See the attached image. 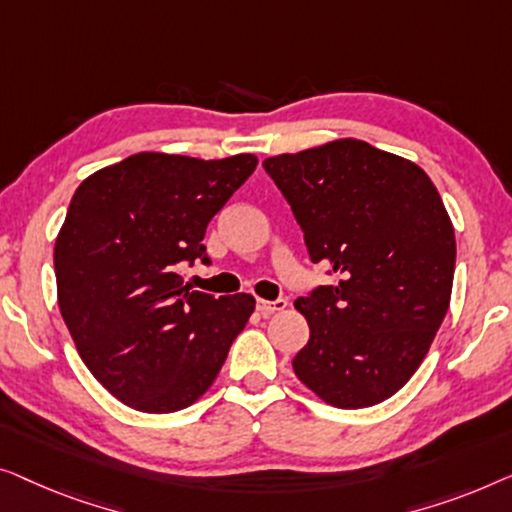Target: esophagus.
Wrapping results in <instances>:
<instances>
[{
  "mask_svg": "<svg viewBox=\"0 0 512 512\" xmlns=\"http://www.w3.org/2000/svg\"><path fill=\"white\" fill-rule=\"evenodd\" d=\"M287 308V301L285 299H278V301H266V299H259L257 301V311L259 315H264V318H269L273 313H280Z\"/></svg>",
  "mask_w": 512,
  "mask_h": 512,
  "instance_id": "esophagus-1",
  "label": "esophagus"
}]
</instances>
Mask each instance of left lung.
Listing matches in <instances>:
<instances>
[{
  "label": "left lung",
  "mask_w": 512,
  "mask_h": 512,
  "mask_svg": "<svg viewBox=\"0 0 512 512\" xmlns=\"http://www.w3.org/2000/svg\"><path fill=\"white\" fill-rule=\"evenodd\" d=\"M262 164L304 229L311 262L336 276L294 301L311 327L294 373L334 408L390 399L450 306L457 246L441 194L415 162L359 139Z\"/></svg>",
  "instance_id": "8db88e82"
}]
</instances>
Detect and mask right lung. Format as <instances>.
<instances>
[{
	"label": "right lung",
	"instance_id": "right-lung-1",
	"mask_svg": "<svg viewBox=\"0 0 512 512\" xmlns=\"http://www.w3.org/2000/svg\"><path fill=\"white\" fill-rule=\"evenodd\" d=\"M255 167L253 153H136L76 187L55 239L57 306L85 366L125 406H192L253 315L255 297L215 299L178 269L208 262V222Z\"/></svg>",
	"mask_w": 512,
	"mask_h": 512
}]
</instances>
